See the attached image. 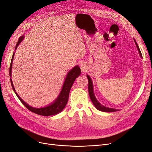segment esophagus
<instances>
[{"mask_svg":"<svg viewBox=\"0 0 152 152\" xmlns=\"http://www.w3.org/2000/svg\"><path fill=\"white\" fill-rule=\"evenodd\" d=\"M80 68H81V71L83 72H85L86 71V66L85 63H81L80 64Z\"/></svg>","mask_w":152,"mask_h":152,"instance_id":"1","label":"esophagus"}]
</instances>
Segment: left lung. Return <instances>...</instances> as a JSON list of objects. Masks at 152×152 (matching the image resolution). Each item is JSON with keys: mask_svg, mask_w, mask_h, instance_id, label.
Instances as JSON below:
<instances>
[{"mask_svg": "<svg viewBox=\"0 0 152 152\" xmlns=\"http://www.w3.org/2000/svg\"><path fill=\"white\" fill-rule=\"evenodd\" d=\"M134 42H135V44L137 46V48L138 49V51L139 52V54L140 56V57L142 58V53L140 51V48L138 46V44L136 42V41L134 40ZM87 78L88 80V91H89V97H90V99L91 100V102L93 103V104H94V106H95L97 110L102 111L103 112H114V111H118L116 109H113V108H110L108 107H106V106H104L102 104H101L99 103V102L96 99V97H95L94 94V91H93V82L92 80L91 79V77H89V76L87 75Z\"/></svg>", "mask_w": 152, "mask_h": 152, "instance_id": "8db88e82", "label": "left lung"}]
</instances>
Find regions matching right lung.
Returning a JSON list of instances; mask_svg holds the SVG:
<instances>
[{
  "label": "right lung",
  "instance_id": "add662e5",
  "mask_svg": "<svg viewBox=\"0 0 152 152\" xmlns=\"http://www.w3.org/2000/svg\"><path fill=\"white\" fill-rule=\"evenodd\" d=\"M23 39H24V36H22L19 38V41L16 44L15 49H17V48H18V46H19V44L22 42V40H23ZM14 53L12 55V59H11L10 68H9V75L10 77H11V75H12V72L11 71H12V61L14 59ZM80 74H81V69H80V67L78 66H76L73 67L72 69H71L66 75V77L64 80L63 88H62V89L59 94L58 97L56 99V100L53 103L50 104L47 106H45V107L40 108H33L32 106H29V104H27L26 103H25L24 101L20 98V97L18 94V93L15 92V89L14 87L11 78H10V80L11 85H12L13 90L15 92V94L17 95V96L18 97L21 103L23 104L28 110L37 115L46 116L57 115L63 110L65 106L67 103V101H68L69 94L70 89L72 87V85H73V83H74L75 80L80 75Z\"/></svg>",
  "mask_w": 152,
  "mask_h": 152
}]
</instances>
